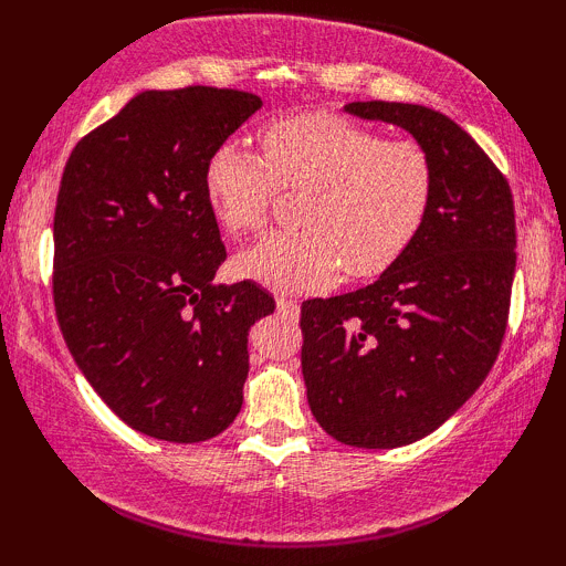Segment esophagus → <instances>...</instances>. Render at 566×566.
Listing matches in <instances>:
<instances>
[{"label": "esophagus", "instance_id": "esophagus-1", "mask_svg": "<svg viewBox=\"0 0 566 566\" xmlns=\"http://www.w3.org/2000/svg\"><path fill=\"white\" fill-rule=\"evenodd\" d=\"M275 304H277V312H281L283 316H289V319H296V316H298V304L293 298L277 296Z\"/></svg>", "mask_w": 566, "mask_h": 566}]
</instances>
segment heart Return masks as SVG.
Segmentation results:
<instances>
[{
  "instance_id": "heart-1",
  "label": "heart",
  "mask_w": 566,
  "mask_h": 566,
  "mask_svg": "<svg viewBox=\"0 0 566 566\" xmlns=\"http://www.w3.org/2000/svg\"><path fill=\"white\" fill-rule=\"evenodd\" d=\"M262 159L237 142L206 165V198L231 237L265 227L277 188L306 190L298 223L239 254L237 273L296 293L384 273L409 250L436 200L438 169L420 142H386L332 113L285 115L262 126Z\"/></svg>"
}]
</instances>
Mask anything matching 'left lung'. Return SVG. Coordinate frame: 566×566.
<instances>
[{"mask_svg":"<svg viewBox=\"0 0 566 566\" xmlns=\"http://www.w3.org/2000/svg\"><path fill=\"white\" fill-rule=\"evenodd\" d=\"M345 113L405 128L432 154L436 200L376 283L301 306L308 407L332 438L399 448L438 430L497 360L515 275L510 185L448 115L409 103Z\"/></svg>","mask_w":566,"mask_h":566,"instance_id":"obj_1","label":"left lung"}]
</instances>
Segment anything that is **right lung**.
Masks as SVG:
<instances>
[{"label":"right lung","instance_id":"right-lung-1","mask_svg":"<svg viewBox=\"0 0 566 566\" xmlns=\"http://www.w3.org/2000/svg\"><path fill=\"white\" fill-rule=\"evenodd\" d=\"M260 107L239 90H146L64 167L53 216L61 335L99 399L149 438L200 443L242 409L247 335L275 301L250 281L213 283L227 250L203 177Z\"/></svg>","mask_w":566,"mask_h":566}]
</instances>
